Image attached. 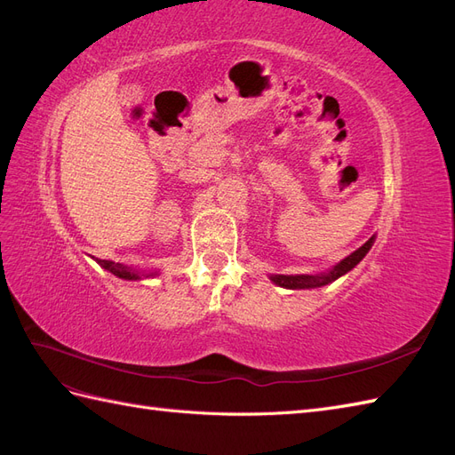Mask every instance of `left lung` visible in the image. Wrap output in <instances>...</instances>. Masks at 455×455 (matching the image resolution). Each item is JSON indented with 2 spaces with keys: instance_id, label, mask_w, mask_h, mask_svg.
<instances>
[{
  "instance_id": "8db88e82",
  "label": "left lung",
  "mask_w": 455,
  "mask_h": 455,
  "mask_svg": "<svg viewBox=\"0 0 455 455\" xmlns=\"http://www.w3.org/2000/svg\"><path fill=\"white\" fill-rule=\"evenodd\" d=\"M374 235H371L361 249H356L353 254H349L347 258H343L338 266H334L328 273H321V275H271V281L275 284H279L283 288H292V291H298V288H319L324 286L328 283H332L336 279H339L341 275L349 273L359 261L368 254V251L374 244Z\"/></svg>"
}]
</instances>
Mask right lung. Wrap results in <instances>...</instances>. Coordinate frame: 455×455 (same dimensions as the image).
Here are the masks:
<instances>
[{
  "label": "right lung",
  "instance_id": "obj_1",
  "mask_svg": "<svg viewBox=\"0 0 455 455\" xmlns=\"http://www.w3.org/2000/svg\"><path fill=\"white\" fill-rule=\"evenodd\" d=\"M96 261H99V264L104 269H108L109 273H114L116 277L125 279V281H140L142 277H154V275H157V273H144V271L132 269V267L123 266V264H116V261H112V259H99V258H96Z\"/></svg>",
  "mask_w": 455,
  "mask_h": 455
}]
</instances>
